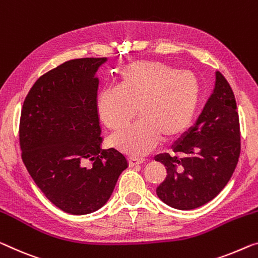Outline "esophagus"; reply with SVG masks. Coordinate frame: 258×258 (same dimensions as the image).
<instances>
[{
    "instance_id": "34e87169",
    "label": "esophagus",
    "mask_w": 258,
    "mask_h": 258,
    "mask_svg": "<svg viewBox=\"0 0 258 258\" xmlns=\"http://www.w3.org/2000/svg\"><path fill=\"white\" fill-rule=\"evenodd\" d=\"M129 162V166L130 167H133V166H136V165H140L142 162H144V159L143 158H136V157H130L128 159Z\"/></svg>"
}]
</instances>
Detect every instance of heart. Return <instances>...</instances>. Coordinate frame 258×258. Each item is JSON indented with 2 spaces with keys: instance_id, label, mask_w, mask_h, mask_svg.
<instances>
[{
  "instance_id": "obj_1",
  "label": "heart",
  "mask_w": 258,
  "mask_h": 258,
  "mask_svg": "<svg viewBox=\"0 0 258 258\" xmlns=\"http://www.w3.org/2000/svg\"><path fill=\"white\" fill-rule=\"evenodd\" d=\"M200 101L195 75L159 61H140L124 67L116 88L98 93L96 109L110 130H120L137 113L140 120L113 135L110 143L133 156L153 149L162 136L170 140L187 130Z\"/></svg>"
}]
</instances>
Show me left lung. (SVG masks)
<instances>
[{
    "label": "left lung",
    "mask_w": 258,
    "mask_h": 258,
    "mask_svg": "<svg viewBox=\"0 0 258 258\" xmlns=\"http://www.w3.org/2000/svg\"><path fill=\"white\" fill-rule=\"evenodd\" d=\"M231 85L219 71L196 123L156 160L167 176L157 195L169 207L191 210L213 200L233 175L241 151L239 113Z\"/></svg>",
    "instance_id": "8db88e82"
}]
</instances>
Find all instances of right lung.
Returning <instances> with one entry per match:
<instances>
[{
  "instance_id": "right-lung-1",
  "label": "right lung",
  "mask_w": 258,
  "mask_h": 258,
  "mask_svg": "<svg viewBox=\"0 0 258 258\" xmlns=\"http://www.w3.org/2000/svg\"><path fill=\"white\" fill-rule=\"evenodd\" d=\"M106 57L67 61L42 75L23 104L22 158L55 207L88 215L104 207L128 167L115 149L101 150L96 73Z\"/></svg>"
}]
</instances>
